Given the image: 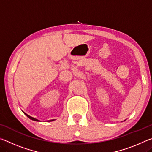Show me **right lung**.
I'll return each instance as SVG.
<instances>
[{
	"instance_id": "right-lung-1",
	"label": "right lung",
	"mask_w": 152,
	"mask_h": 152,
	"mask_svg": "<svg viewBox=\"0 0 152 152\" xmlns=\"http://www.w3.org/2000/svg\"><path fill=\"white\" fill-rule=\"evenodd\" d=\"M23 111V110H22ZM23 113L24 114L26 115V116L28 117V118H29L30 119H31V120H33V121H41L40 120H38V119H35V118H34V117H31V116H29V115H27V114H26V113H25V112H23ZM55 119H51V120H49V121H48V122H51V121H54Z\"/></svg>"
}]
</instances>
